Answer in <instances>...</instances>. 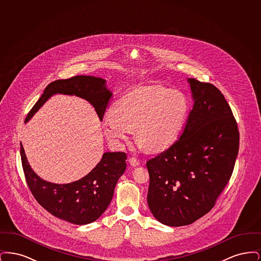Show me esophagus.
<instances>
[{
	"mask_svg": "<svg viewBox=\"0 0 261 261\" xmlns=\"http://www.w3.org/2000/svg\"><path fill=\"white\" fill-rule=\"evenodd\" d=\"M129 163L132 165V166H138V165H140V161L137 159V158H134V156H132V158H130L129 159Z\"/></svg>",
	"mask_w": 261,
	"mask_h": 261,
	"instance_id": "obj_1",
	"label": "esophagus"
}]
</instances>
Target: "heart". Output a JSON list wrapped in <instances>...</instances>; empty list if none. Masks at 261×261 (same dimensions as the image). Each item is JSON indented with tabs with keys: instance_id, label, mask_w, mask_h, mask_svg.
I'll return each mask as SVG.
<instances>
[{
	"instance_id": "heart-1",
	"label": "heart",
	"mask_w": 261,
	"mask_h": 261,
	"mask_svg": "<svg viewBox=\"0 0 261 261\" xmlns=\"http://www.w3.org/2000/svg\"><path fill=\"white\" fill-rule=\"evenodd\" d=\"M190 101L179 90L160 85L137 88L106 112L102 126L107 137L119 142L136 128L137 139L150 150L167 148L185 124Z\"/></svg>"
}]
</instances>
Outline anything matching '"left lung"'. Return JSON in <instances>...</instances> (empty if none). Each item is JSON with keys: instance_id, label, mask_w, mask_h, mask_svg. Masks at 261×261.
I'll return each mask as SVG.
<instances>
[{"instance_id": "8db88e82", "label": "left lung", "mask_w": 261, "mask_h": 261, "mask_svg": "<svg viewBox=\"0 0 261 261\" xmlns=\"http://www.w3.org/2000/svg\"><path fill=\"white\" fill-rule=\"evenodd\" d=\"M188 81L195 102L182 135L147 162L149 210L174 227L212 210L232 176L240 145L236 119L220 90L195 78Z\"/></svg>"}]
</instances>
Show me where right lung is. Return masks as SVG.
I'll use <instances>...</instances> for the list:
<instances>
[{"label": "right lung", "mask_w": 261, "mask_h": 261, "mask_svg": "<svg viewBox=\"0 0 261 261\" xmlns=\"http://www.w3.org/2000/svg\"><path fill=\"white\" fill-rule=\"evenodd\" d=\"M75 95L87 99L102 120L112 92L106 80L94 76H73L50 83L25 118L27 122L54 94ZM20 156L25 180L38 203L54 216L76 225L94 222L108 208L114 187L126 169L123 151L105 152L97 166L82 179L69 184H54L42 180L31 169L20 143Z\"/></svg>", "instance_id": "add662e5"}]
</instances>
